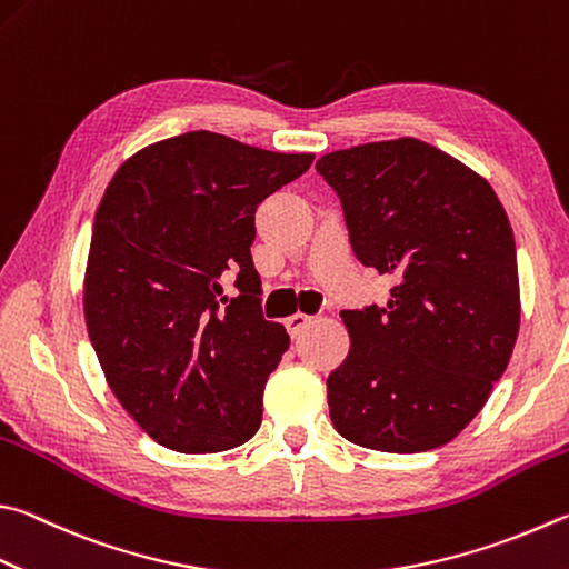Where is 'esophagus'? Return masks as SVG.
Returning <instances> with one entry per match:
<instances>
[{
    "mask_svg": "<svg viewBox=\"0 0 569 569\" xmlns=\"http://www.w3.org/2000/svg\"><path fill=\"white\" fill-rule=\"evenodd\" d=\"M311 316H306V313H293V316H288L286 318V328H288V333H291L293 338L298 336V333H301V330L308 326V323H311Z\"/></svg>",
    "mask_w": 569,
    "mask_h": 569,
    "instance_id": "esophagus-1",
    "label": "esophagus"
}]
</instances>
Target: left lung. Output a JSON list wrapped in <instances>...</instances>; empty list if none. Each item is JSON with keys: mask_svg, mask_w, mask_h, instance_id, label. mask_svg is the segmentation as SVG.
Masks as SVG:
<instances>
[{"mask_svg": "<svg viewBox=\"0 0 569 569\" xmlns=\"http://www.w3.org/2000/svg\"><path fill=\"white\" fill-rule=\"evenodd\" d=\"M363 266L396 278L386 306L343 311L348 358L328 376L330 420L383 452L450 442L478 416L520 330L518 253L492 186L420 139L326 153Z\"/></svg>", "mask_w": 569, "mask_h": 569, "instance_id": "1", "label": "left lung"}]
</instances>
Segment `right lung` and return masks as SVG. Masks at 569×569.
Returning a JSON list of instances; mask_svg holds the SVG:
<instances>
[{
  "label": "right lung",
  "mask_w": 569,
  "mask_h": 569,
  "mask_svg": "<svg viewBox=\"0 0 569 569\" xmlns=\"http://www.w3.org/2000/svg\"><path fill=\"white\" fill-rule=\"evenodd\" d=\"M189 131L133 153L101 199L84 316L107 383L159 446L221 452L256 436L286 328L261 313L251 258L258 203L311 169ZM234 276L236 299L222 296Z\"/></svg>",
  "instance_id": "obj_1"
}]
</instances>
